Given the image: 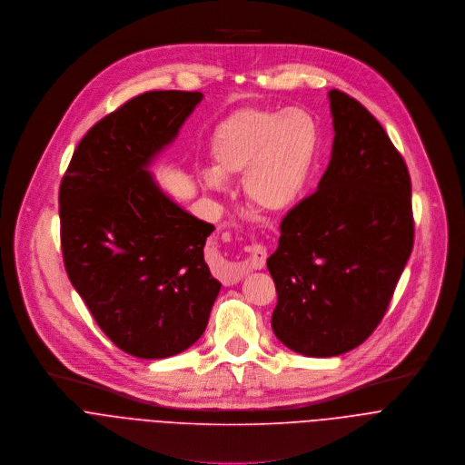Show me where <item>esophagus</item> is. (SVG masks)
Instances as JSON below:
<instances>
[{
	"instance_id": "obj_1",
	"label": "esophagus",
	"mask_w": 465,
	"mask_h": 465,
	"mask_svg": "<svg viewBox=\"0 0 465 465\" xmlns=\"http://www.w3.org/2000/svg\"><path fill=\"white\" fill-rule=\"evenodd\" d=\"M265 260H267V251L263 245L260 243H254L249 247V258L243 262V265L236 271H232L229 274V278H225V284H236L242 281V276L251 271V269H262L265 265Z\"/></svg>"
}]
</instances>
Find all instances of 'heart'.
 <instances>
[{"label": "heart", "instance_id": "1", "mask_svg": "<svg viewBox=\"0 0 465 465\" xmlns=\"http://www.w3.org/2000/svg\"><path fill=\"white\" fill-rule=\"evenodd\" d=\"M322 144L319 121L302 108H242L211 137L213 168L202 172L207 189L243 175L247 203L263 214H286L304 198Z\"/></svg>", "mask_w": 465, "mask_h": 465}]
</instances>
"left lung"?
<instances>
[{"instance_id": "1", "label": "left lung", "mask_w": 465, "mask_h": 465, "mask_svg": "<svg viewBox=\"0 0 465 465\" xmlns=\"http://www.w3.org/2000/svg\"><path fill=\"white\" fill-rule=\"evenodd\" d=\"M331 159L317 193L281 223L267 258L278 301L276 339L333 357L381 322L414 243L411 175L383 126L339 89L328 93Z\"/></svg>"}]
</instances>
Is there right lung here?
Instances as JSON below:
<instances>
[{"label":"right lung","instance_id":"1","mask_svg":"<svg viewBox=\"0 0 465 465\" xmlns=\"http://www.w3.org/2000/svg\"><path fill=\"white\" fill-rule=\"evenodd\" d=\"M146 91L93 126L60 183V242L76 293L123 351L164 359L205 331L222 284L203 258L214 225L173 203L148 172L202 103Z\"/></svg>","mask_w":465,"mask_h":465}]
</instances>
